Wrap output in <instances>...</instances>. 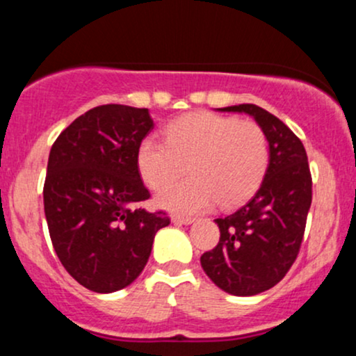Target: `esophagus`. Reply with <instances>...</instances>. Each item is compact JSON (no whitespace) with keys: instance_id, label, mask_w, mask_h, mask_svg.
<instances>
[{"instance_id":"1","label":"esophagus","mask_w":356,"mask_h":356,"mask_svg":"<svg viewBox=\"0 0 356 356\" xmlns=\"http://www.w3.org/2000/svg\"><path fill=\"white\" fill-rule=\"evenodd\" d=\"M172 222H174V224H191V222H194V219L187 218V216H177V214H174V216H172Z\"/></svg>"}]
</instances>
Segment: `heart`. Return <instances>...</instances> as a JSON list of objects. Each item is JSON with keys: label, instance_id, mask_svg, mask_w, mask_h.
Listing matches in <instances>:
<instances>
[{"label": "heart", "instance_id": "1", "mask_svg": "<svg viewBox=\"0 0 356 356\" xmlns=\"http://www.w3.org/2000/svg\"><path fill=\"white\" fill-rule=\"evenodd\" d=\"M165 140L145 137L137 150V167L142 181L161 191L190 165L191 179L159 195V204L170 211L201 212L216 202L238 206L254 194L266 175L269 142L254 120L187 113L167 125Z\"/></svg>", "mask_w": 356, "mask_h": 356}]
</instances>
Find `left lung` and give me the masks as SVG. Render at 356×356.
<instances>
[{
  "label": "left lung",
  "instance_id": "1",
  "mask_svg": "<svg viewBox=\"0 0 356 356\" xmlns=\"http://www.w3.org/2000/svg\"><path fill=\"white\" fill-rule=\"evenodd\" d=\"M219 110L254 117L266 132L269 165L256 194L216 219L219 243L201 264L222 291L252 296L280 283L296 261L312 206V172L303 142L268 110L252 104Z\"/></svg>",
  "mask_w": 356,
  "mask_h": 356
}]
</instances>
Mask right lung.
Instances as JSON below:
<instances>
[{"label": "right lung", "instance_id": "1", "mask_svg": "<svg viewBox=\"0 0 356 356\" xmlns=\"http://www.w3.org/2000/svg\"><path fill=\"white\" fill-rule=\"evenodd\" d=\"M154 120L147 108L100 105L72 122L51 145L43 186L44 216L56 256L73 280L112 293L137 280L165 211L147 212L150 192L137 150Z\"/></svg>", "mask_w": 356, "mask_h": 356}]
</instances>
